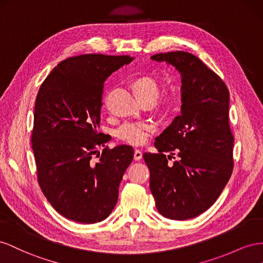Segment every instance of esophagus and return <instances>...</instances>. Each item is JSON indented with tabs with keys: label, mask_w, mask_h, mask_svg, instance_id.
Wrapping results in <instances>:
<instances>
[{
	"label": "esophagus",
	"mask_w": 263,
	"mask_h": 263,
	"mask_svg": "<svg viewBox=\"0 0 263 263\" xmlns=\"http://www.w3.org/2000/svg\"><path fill=\"white\" fill-rule=\"evenodd\" d=\"M141 159H142V152L140 149H136V151H134V160L140 161Z\"/></svg>",
	"instance_id": "obj_1"
}]
</instances>
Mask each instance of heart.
Listing matches in <instances>:
<instances>
[{"label":"heart","mask_w":263,"mask_h":263,"mask_svg":"<svg viewBox=\"0 0 263 263\" xmlns=\"http://www.w3.org/2000/svg\"><path fill=\"white\" fill-rule=\"evenodd\" d=\"M134 88H136L141 98L149 97V98L155 100L160 93L159 81L151 76H143L137 79V81L134 82ZM178 102L179 95L176 92H173L167 98V104L171 107H175ZM155 130L156 126L151 121L132 120V121H125L120 125L116 131V136L124 143L141 145L145 143L148 137L153 134Z\"/></svg>","instance_id":"b5f03b06"}]
</instances>
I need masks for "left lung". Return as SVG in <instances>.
I'll list each match as a JSON object with an SVG mask.
<instances>
[{
  "label": "left lung",
  "mask_w": 263,
  "mask_h": 263,
  "mask_svg": "<svg viewBox=\"0 0 263 263\" xmlns=\"http://www.w3.org/2000/svg\"><path fill=\"white\" fill-rule=\"evenodd\" d=\"M151 59L181 73L182 106L181 115L155 139L159 153L143 154L149 190L162 216L191 219L217 200L234 168L229 91L217 73L190 52H162ZM174 153L179 159L170 165Z\"/></svg>",
  "instance_id": "obj_1"
}]
</instances>
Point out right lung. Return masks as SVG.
Wrapping results in <instances>:
<instances>
[{
	"label": "right lung",
	"mask_w": 263,
	"mask_h": 263,
	"mask_svg": "<svg viewBox=\"0 0 263 263\" xmlns=\"http://www.w3.org/2000/svg\"><path fill=\"white\" fill-rule=\"evenodd\" d=\"M130 56L86 54L59 63L44 80L34 111L32 148L45 197L61 215L81 223L102 221L114 211L119 185L133 160L129 145L110 140L100 125L103 82Z\"/></svg>",
	"instance_id": "obj_1"
}]
</instances>
